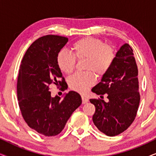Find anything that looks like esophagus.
Returning <instances> with one entry per match:
<instances>
[{"instance_id": "1", "label": "esophagus", "mask_w": 156, "mask_h": 156, "mask_svg": "<svg viewBox=\"0 0 156 156\" xmlns=\"http://www.w3.org/2000/svg\"><path fill=\"white\" fill-rule=\"evenodd\" d=\"M82 104H84L87 103L89 101V99L84 97V96H82Z\"/></svg>"}]
</instances>
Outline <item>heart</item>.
<instances>
[{
	"label": "heart",
	"instance_id": "b5f03b06",
	"mask_svg": "<svg viewBox=\"0 0 156 156\" xmlns=\"http://www.w3.org/2000/svg\"><path fill=\"white\" fill-rule=\"evenodd\" d=\"M72 54L60 50L57 55V65L63 73L69 74L76 67V60H84V73H76L70 76V89L84 93L96 83L95 75L103 76L109 71L116 58V51L111 44H104L98 38L87 37L78 40L71 47Z\"/></svg>",
	"mask_w": 156,
	"mask_h": 156
}]
</instances>
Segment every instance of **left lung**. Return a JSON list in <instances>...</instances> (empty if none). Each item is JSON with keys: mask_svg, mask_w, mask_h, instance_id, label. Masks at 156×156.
<instances>
[{"mask_svg": "<svg viewBox=\"0 0 156 156\" xmlns=\"http://www.w3.org/2000/svg\"><path fill=\"white\" fill-rule=\"evenodd\" d=\"M138 74L133 50L126 43L117 52L109 71L91 89L97 95L107 94L108 102L101 99L89 100L96 108L93 122L106 135L123 133L135 120L140 99Z\"/></svg>", "mask_w": 156, "mask_h": 156, "instance_id": "1", "label": "left lung"}]
</instances>
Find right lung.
Returning <instances> with one entry per match:
<instances>
[{"label": "right lung", "mask_w": 156, "mask_h": 156, "mask_svg": "<svg viewBox=\"0 0 156 156\" xmlns=\"http://www.w3.org/2000/svg\"><path fill=\"white\" fill-rule=\"evenodd\" d=\"M68 38L55 35L36 40L21 61L17 82V96L21 114L30 128L45 136L60 133L74 111L82 104L77 92L70 91L62 100L52 97L51 84L61 91L67 89L57 65V55Z\"/></svg>", "instance_id": "right-lung-1"}]
</instances>
